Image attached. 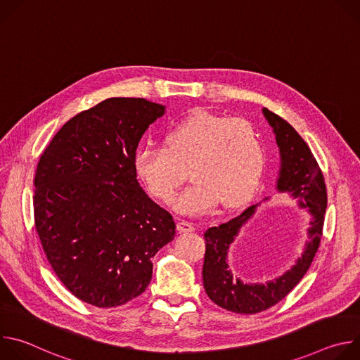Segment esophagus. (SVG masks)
I'll list each match as a JSON object with an SVG mask.
<instances>
[{
  "label": "esophagus",
  "instance_id": "esophagus-1",
  "mask_svg": "<svg viewBox=\"0 0 360 360\" xmlns=\"http://www.w3.org/2000/svg\"><path fill=\"white\" fill-rule=\"evenodd\" d=\"M178 229H179V232H193L195 226H193V224H191L188 221H179Z\"/></svg>",
  "mask_w": 360,
  "mask_h": 360
}]
</instances>
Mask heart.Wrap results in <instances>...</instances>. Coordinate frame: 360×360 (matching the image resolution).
<instances>
[{
  "mask_svg": "<svg viewBox=\"0 0 360 360\" xmlns=\"http://www.w3.org/2000/svg\"><path fill=\"white\" fill-rule=\"evenodd\" d=\"M168 146L143 145L135 152V171L148 191L171 202L188 178L195 182L175 200L184 215H200L249 199L265 169V146L249 122L196 112L167 135Z\"/></svg>",
  "mask_w": 360,
  "mask_h": 360,
  "instance_id": "b5f03b06",
  "label": "heart"
}]
</instances>
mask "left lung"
<instances>
[{
    "mask_svg": "<svg viewBox=\"0 0 360 360\" xmlns=\"http://www.w3.org/2000/svg\"><path fill=\"white\" fill-rule=\"evenodd\" d=\"M279 146L281 168L276 191L286 193L311 215L307 240L295 265L265 283H249L238 278L228 262L231 245L240 229L252 219L258 205H252L239 217L212 226L203 233L207 250L202 269L203 288L212 302L226 311L243 315L259 314L281 302L304 276L318 252L328 205L326 185L312 150L302 136L279 115L264 108ZM269 198H265L268 200Z\"/></svg>",
    "mask_w": 360,
    "mask_h": 360,
    "instance_id": "left-lung-1",
    "label": "left lung"
}]
</instances>
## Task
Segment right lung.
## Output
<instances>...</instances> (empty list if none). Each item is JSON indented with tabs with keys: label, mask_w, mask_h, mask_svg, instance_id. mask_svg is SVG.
I'll list each match as a JSON object with an SVG mask.
<instances>
[{
	"label": "right lung",
	"mask_w": 360,
	"mask_h": 360,
	"mask_svg": "<svg viewBox=\"0 0 360 360\" xmlns=\"http://www.w3.org/2000/svg\"><path fill=\"white\" fill-rule=\"evenodd\" d=\"M164 114L143 98H108L71 118L39 158L35 229L82 302L114 307L139 296L152 258L175 238L172 215L145 193L134 165L139 139Z\"/></svg>",
	"instance_id": "1"
}]
</instances>
